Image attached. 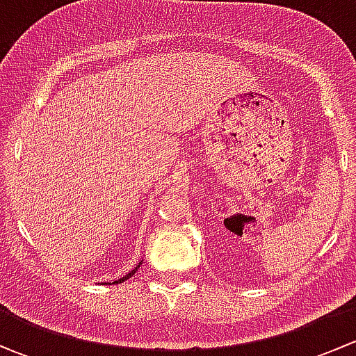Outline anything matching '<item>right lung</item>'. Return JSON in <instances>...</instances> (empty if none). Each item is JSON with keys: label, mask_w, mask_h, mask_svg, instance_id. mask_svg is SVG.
<instances>
[{"label": "right lung", "mask_w": 356, "mask_h": 356, "mask_svg": "<svg viewBox=\"0 0 356 356\" xmlns=\"http://www.w3.org/2000/svg\"><path fill=\"white\" fill-rule=\"evenodd\" d=\"M139 265H141V261H139ZM139 265H138V267L134 268V270H131V272H129V274L125 275V277H120V279H117V281H113V282H108V284H118V282H124V281H127L129 277H132V275L136 274V270H138V268H139Z\"/></svg>", "instance_id": "right-lung-1"}]
</instances>
